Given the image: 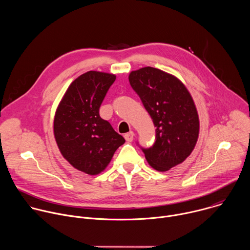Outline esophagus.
<instances>
[{"label":"esophagus","instance_id":"esophagus-1","mask_svg":"<svg viewBox=\"0 0 250 250\" xmlns=\"http://www.w3.org/2000/svg\"><path fill=\"white\" fill-rule=\"evenodd\" d=\"M124 136H125V140H126V141L130 142V141H132V140H133V137H134V133H133V131H129V132L125 133Z\"/></svg>","mask_w":250,"mask_h":250}]
</instances>
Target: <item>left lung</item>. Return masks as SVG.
<instances>
[{"mask_svg":"<svg viewBox=\"0 0 250 250\" xmlns=\"http://www.w3.org/2000/svg\"><path fill=\"white\" fill-rule=\"evenodd\" d=\"M128 80L156 127L152 146H140L147 162L161 172L182 163L199 136V117L190 93L179 79L149 66L132 71Z\"/></svg>","mask_w":250,"mask_h":250,"instance_id":"left-lung-1","label":"left lung"}]
</instances>
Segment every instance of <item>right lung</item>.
Listing matches in <instances>:
<instances>
[{"label": "right lung", "mask_w": 250, "mask_h": 250, "mask_svg": "<svg viewBox=\"0 0 250 250\" xmlns=\"http://www.w3.org/2000/svg\"><path fill=\"white\" fill-rule=\"evenodd\" d=\"M116 80L109 73L89 71L74 80L54 118V136L63 157L89 175L101 173L125 140L100 117V106Z\"/></svg>", "instance_id": "1"}]
</instances>
